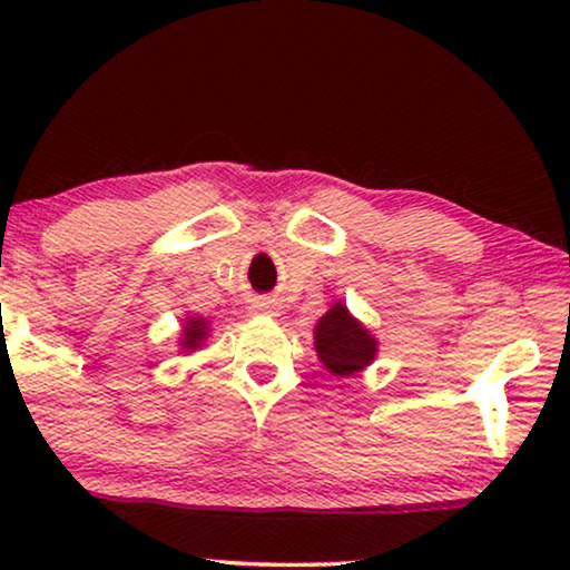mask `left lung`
Listing matches in <instances>:
<instances>
[{"mask_svg": "<svg viewBox=\"0 0 570 570\" xmlns=\"http://www.w3.org/2000/svg\"><path fill=\"white\" fill-rule=\"evenodd\" d=\"M316 353L334 376H353L376 355V340L337 303L316 324Z\"/></svg>", "mask_w": 570, "mask_h": 570, "instance_id": "8db88e82", "label": "left lung"}]
</instances>
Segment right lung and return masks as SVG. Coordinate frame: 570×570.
<instances>
[{"instance_id": "right-lung-1", "label": "right lung", "mask_w": 570, "mask_h": 570, "mask_svg": "<svg viewBox=\"0 0 570 570\" xmlns=\"http://www.w3.org/2000/svg\"><path fill=\"white\" fill-rule=\"evenodd\" d=\"M205 337H207V322H205V318H189V322H186V326H184L181 347L184 350H197Z\"/></svg>"}]
</instances>
